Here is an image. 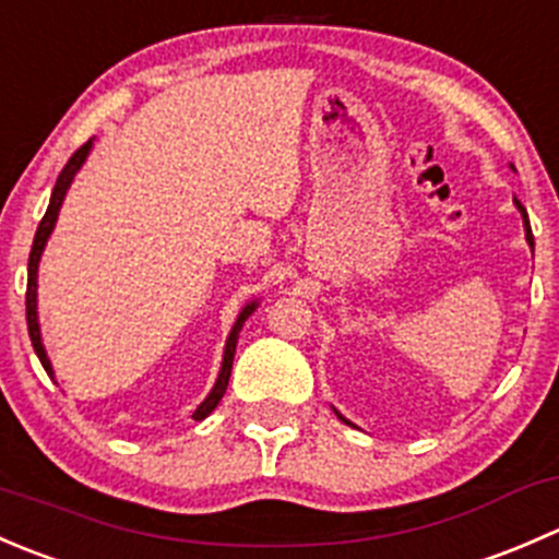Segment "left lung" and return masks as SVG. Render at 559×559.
Returning a JSON list of instances; mask_svg holds the SVG:
<instances>
[{
	"instance_id": "8db88e82",
	"label": "left lung",
	"mask_w": 559,
	"mask_h": 559,
	"mask_svg": "<svg viewBox=\"0 0 559 559\" xmlns=\"http://www.w3.org/2000/svg\"><path fill=\"white\" fill-rule=\"evenodd\" d=\"M514 205H516V211L522 213V224H524V240H527L530 251H535V243H533V233H530V218H527V211H524V205H522L520 200H516V197H514ZM332 411H335V408H332ZM335 414H337V419L343 421V425H352V421H348L346 416L341 414V411H335ZM352 427H357V425H352Z\"/></svg>"
}]
</instances>
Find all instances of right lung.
I'll return each mask as SVG.
<instances>
[{"instance_id":"add662e5","label":"right lung","mask_w":559,"mask_h":559,"mask_svg":"<svg viewBox=\"0 0 559 559\" xmlns=\"http://www.w3.org/2000/svg\"><path fill=\"white\" fill-rule=\"evenodd\" d=\"M92 148H94V140H88L86 145H81V148H78L75 154H72V159L67 162L64 170H61L59 178H56L53 191H50L48 211H45L43 222H39L37 235H35V243H32V253H29V278H26V324H29V337H32V346H35V354L39 357V362H43L45 373H48L50 379H56V373H53V365H50V359H48V352H45V346H43V332H39L37 270H39V259H43L45 243H48V238H50V233H53L56 222H59V211H61V205H64L67 191H70V186H72V180H75L78 170H81V167L86 165V159H88V154H92ZM257 308H259V300L246 302V306L240 308L238 319H235L233 330H229V335H227V343H224V357H222V368H218L216 384H213L211 392H207V397L202 400V403L197 405V411H194V419L197 421L205 419V416L211 414V411L216 408L218 403H222L224 392H227V384H229V373H233L235 346H238L240 330H243L246 319L253 311H257Z\"/></svg>"}]
</instances>
